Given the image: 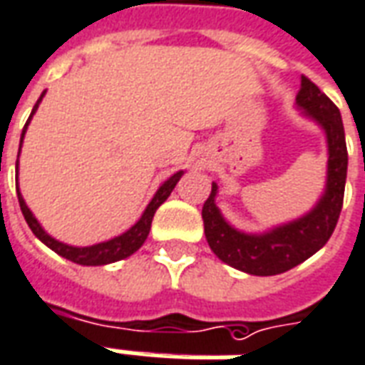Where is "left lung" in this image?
<instances>
[{
	"instance_id": "8db88e82",
	"label": "left lung",
	"mask_w": 365,
	"mask_h": 365,
	"mask_svg": "<svg viewBox=\"0 0 365 365\" xmlns=\"http://www.w3.org/2000/svg\"><path fill=\"white\" fill-rule=\"evenodd\" d=\"M295 101L324 128L329 142V179L317 208L302 220L264 235H245L227 225L220 210L215 208L217 186L212 185L208 200L202 206L204 233L210 249L225 264L255 276L286 272L315 255L331 239L344 202L348 151L339 106L305 76H302V89Z\"/></svg>"
}]
</instances>
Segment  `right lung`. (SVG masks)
Returning a JSON list of instances; mask_svg holds the SVG:
<instances>
[{
    "label": "right lung",
    "instance_id": "obj_1",
    "mask_svg": "<svg viewBox=\"0 0 365 365\" xmlns=\"http://www.w3.org/2000/svg\"><path fill=\"white\" fill-rule=\"evenodd\" d=\"M42 95H44V93H42ZM41 98L36 101V105H34L31 116H33L34 110H36ZM31 116H29V120H31ZM29 120H26L25 128H23V135H25V130L26 126H29ZM21 142H23V138H21ZM180 177H182V171H179L177 175H173L169 180H165L163 185H161V188H159L155 196H153V200L150 202V206L145 208L143 215L140 217V222L135 223L132 230H128L126 233H122L120 237H114L110 239V241H106V243L93 245V247H71V245H63L60 243V241L52 239L46 231L42 230L41 223L36 222V217L31 214V210L26 208L25 200H23V196H21L19 190L17 198L19 206H21V212L25 215L29 227H31V231H33L36 237L41 239L42 243L46 245V247H50L54 252H58L63 259L71 260V262L83 264V267H98V264H108V262H116V260L126 259V257H130L132 252H135L142 247L143 241L150 235L151 220H153V215H155V210L169 198V194H171V190L175 188V185L179 182Z\"/></svg>",
    "mask_w": 365,
    "mask_h": 365
}]
</instances>
